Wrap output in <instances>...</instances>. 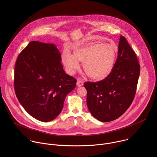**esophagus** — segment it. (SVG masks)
I'll use <instances>...</instances> for the list:
<instances>
[{"mask_svg":"<svg viewBox=\"0 0 157 157\" xmlns=\"http://www.w3.org/2000/svg\"><path fill=\"white\" fill-rule=\"evenodd\" d=\"M77 86L78 87H80V86H82L83 85V82L81 80V79H78V81H77V83H76Z\"/></svg>","mask_w":157,"mask_h":157,"instance_id":"obj_1","label":"esophagus"}]
</instances>
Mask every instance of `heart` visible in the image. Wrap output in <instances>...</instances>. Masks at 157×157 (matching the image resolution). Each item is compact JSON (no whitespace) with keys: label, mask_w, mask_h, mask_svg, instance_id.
<instances>
[{"label":"heart","mask_w":157,"mask_h":157,"mask_svg":"<svg viewBox=\"0 0 157 157\" xmlns=\"http://www.w3.org/2000/svg\"><path fill=\"white\" fill-rule=\"evenodd\" d=\"M117 55L118 47L116 44L95 42L76 49L73 55L64 53L62 61L71 75L79 68L80 61L83 63L84 70L89 76L101 79L113 69Z\"/></svg>","instance_id":"b5f03b06"}]
</instances>
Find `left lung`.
I'll return each instance as SVG.
<instances>
[{"mask_svg":"<svg viewBox=\"0 0 157 157\" xmlns=\"http://www.w3.org/2000/svg\"><path fill=\"white\" fill-rule=\"evenodd\" d=\"M118 56L114 68L103 80L86 82L87 105L94 117L101 122L121 117L135 97L140 67L126 38L120 36Z\"/></svg>","mask_w":157,"mask_h":157,"instance_id":"1","label":"left lung"}]
</instances>
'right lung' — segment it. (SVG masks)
<instances>
[{
	"instance_id": "add662e5",
	"label": "right lung",
	"mask_w": 157,
	"mask_h": 157,
	"mask_svg": "<svg viewBox=\"0 0 157 157\" xmlns=\"http://www.w3.org/2000/svg\"><path fill=\"white\" fill-rule=\"evenodd\" d=\"M61 54L53 43L30 41L15 65L14 89L25 110L41 122L54 120L76 79L65 73Z\"/></svg>"
}]
</instances>
